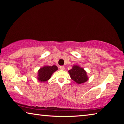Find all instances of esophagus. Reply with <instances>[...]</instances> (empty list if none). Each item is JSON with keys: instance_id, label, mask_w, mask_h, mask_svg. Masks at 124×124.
Segmentation results:
<instances>
[{"instance_id": "34e87169", "label": "esophagus", "mask_w": 124, "mask_h": 124, "mask_svg": "<svg viewBox=\"0 0 124 124\" xmlns=\"http://www.w3.org/2000/svg\"><path fill=\"white\" fill-rule=\"evenodd\" d=\"M60 70H64V66H60Z\"/></svg>"}]
</instances>
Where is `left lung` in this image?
I'll use <instances>...</instances> for the list:
<instances>
[{
    "instance_id": "left-lung-1",
    "label": "left lung",
    "mask_w": 124,
    "mask_h": 124,
    "mask_svg": "<svg viewBox=\"0 0 124 124\" xmlns=\"http://www.w3.org/2000/svg\"><path fill=\"white\" fill-rule=\"evenodd\" d=\"M70 77L77 84L86 82L88 80L86 71L78 65H73L72 69L68 71Z\"/></svg>"
}]
</instances>
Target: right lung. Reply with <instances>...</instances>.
<instances>
[{"instance_id":"add662e5","label":"right lung","mask_w":124,"mask_h":124,"mask_svg":"<svg viewBox=\"0 0 124 124\" xmlns=\"http://www.w3.org/2000/svg\"><path fill=\"white\" fill-rule=\"evenodd\" d=\"M58 70V67L55 65L52 66L44 65L38 71L37 80L42 82H46L51 78L52 74Z\"/></svg>"}]
</instances>
